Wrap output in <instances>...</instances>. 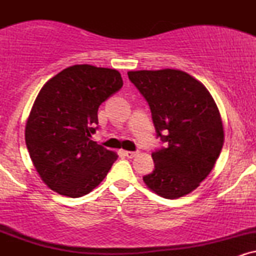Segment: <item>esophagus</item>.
<instances>
[{
	"instance_id": "1",
	"label": "esophagus",
	"mask_w": 256,
	"mask_h": 256,
	"mask_svg": "<svg viewBox=\"0 0 256 256\" xmlns=\"http://www.w3.org/2000/svg\"><path fill=\"white\" fill-rule=\"evenodd\" d=\"M138 154V152H124V155H125V156L126 158H134V156H136V155Z\"/></svg>"
}]
</instances>
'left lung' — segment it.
Instances as JSON below:
<instances>
[{
    "mask_svg": "<svg viewBox=\"0 0 256 256\" xmlns=\"http://www.w3.org/2000/svg\"><path fill=\"white\" fill-rule=\"evenodd\" d=\"M128 79L146 100L156 137L166 146L152 154L146 186L165 198L188 195L210 174L224 144L216 102L198 79L179 70L130 71Z\"/></svg>",
    "mask_w": 256,
    "mask_h": 256,
    "instance_id": "left-lung-1",
    "label": "left lung"
}]
</instances>
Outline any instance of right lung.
<instances>
[{
  "label": "right lung",
  "instance_id": "obj_1",
  "mask_svg": "<svg viewBox=\"0 0 256 256\" xmlns=\"http://www.w3.org/2000/svg\"><path fill=\"white\" fill-rule=\"evenodd\" d=\"M122 86L116 70L67 67L49 79L26 122L25 140L34 168L58 194L80 198L104 180L118 155L91 140L100 104Z\"/></svg>",
  "mask_w": 256,
  "mask_h": 256
}]
</instances>
